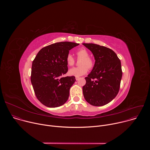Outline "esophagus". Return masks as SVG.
<instances>
[{"label":"esophagus","mask_w":150,"mask_h":150,"mask_svg":"<svg viewBox=\"0 0 150 150\" xmlns=\"http://www.w3.org/2000/svg\"><path fill=\"white\" fill-rule=\"evenodd\" d=\"M75 79H76V81H78V80L79 79V77H77V76H76V77H75Z\"/></svg>","instance_id":"1"}]
</instances>
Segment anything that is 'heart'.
Returning <instances> with one entry per match:
<instances>
[{"mask_svg": "<svg viewBox=\"0 0 150 150\" xmlns=\"http://www.w3.org/2000/svg\"><path fill=\"white\" fill-rule=\"evenodd\" d=\"M77 58L81 59L79 62V65L80 67L73 68L69 70L68 74L71 76H81L85 75L88 72V68L91 69L94 66V62L90 57V53L87 49L85 48H81L78 49L76 52ZM67 63L68 66H73L75 63V59L71 54H68L67 59Z\"/></svg>", "mask_w": 150, "mask_h": 150, "instance_id": "b5f03b06", "label": "heart"}]
</instances>
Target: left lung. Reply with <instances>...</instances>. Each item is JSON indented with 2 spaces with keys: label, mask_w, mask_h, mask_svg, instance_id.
Instances as JSON below:
<instances>
[{
  "label": "left lung",
  "mask_w": 150,
  "mask_h": 150,
  "mask_svg": "<svg viewBox=\"0 0 150 150\" xmlns=\"http://www.w3.org/2000/svg\"><path fill=\"white\" fill-rule=\"evenodd\" d=\"M82 45L93 53L96 60L92 71L85 78L83 97L93 105H104L119 93L122 76L120 60L109 48L93 43Z\"/></svg>",
  "instance_id": "obj_1"
}]
</instances>
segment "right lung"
Listing matches in <instances>:
<instances>
[{"label":"right lung","mask_w":150,"mask_h":150,"mask_svg":"<svg viewBox=\"0 0 150 150\" xmlns=\"http://www.w3.org/2000/svg\"><path fill=\"white\" fill-rule=\"evenodd\" d=\"M79 44L59 42L42 48L32 63L31 82L37 99L49 108L65 104L69 90L76 81L74 76L62 77L68 72L67 57Z\"/></svg>","instance_id":"1"}]
</instances>
